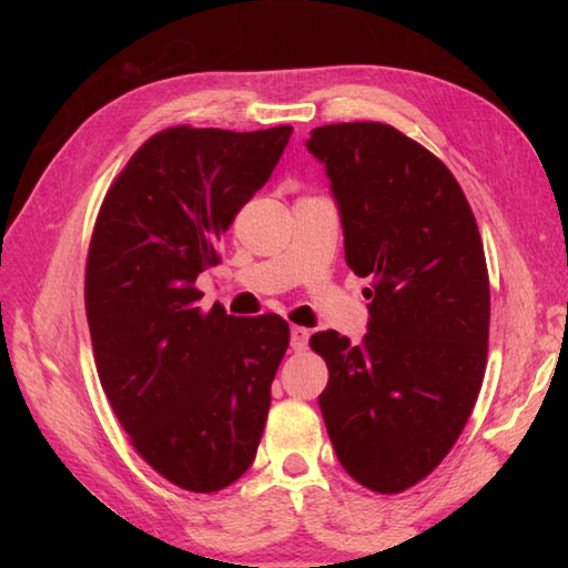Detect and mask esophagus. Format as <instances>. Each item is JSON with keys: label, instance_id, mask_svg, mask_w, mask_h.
I'll list each match as a JSON object with an SVG mask.
<instances>
[{"label": "esophagus", "instance_id": "1", "mask_svg": "<svg viewBox=\"0 0 568 568\" xmlns=\"http://www.w3.org/2000/svg\"><path fill=\"white\" fill-rule=\"evenodd\" d=\"M307 342H310V329H305V327H293V329H291V346H293V352H305Z\"/></svg>", "mask_w": 568, "mask_h": 568}]
</instances>
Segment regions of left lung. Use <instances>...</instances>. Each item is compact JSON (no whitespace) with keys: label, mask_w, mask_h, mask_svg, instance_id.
Listing matches in <instances>:
<instances>
[{"label":"left lung","mask_w":568,"mask_h":568,"mask_svg":"<svg viewBox=\"0 0 568 568\" xmlns=\"http://www.w3.org/2000/svg\"><path fill=\"white\" fill-rule=\"evenodd\" d=\"M346 265L371 277L368 332H317L320 409L346 474L376 493L429 476L468 422L488 356L484 241L462 185L417 141L381 122L320 126Z\"/></svg>","instance_id":"1"}]
</instances>
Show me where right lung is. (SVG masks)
<instances>
[{
    "mask_svg": "<svg viewBox=\"0 0 568 568\" xmlns=\"http://www.w3.org/2000/svg\"><path fill=\"white\" fill-rule=\"evenodd\" d=\"M293 126H173L106 192L84 273L100 383L131 444L171 484L214 493L256 458L291 329L277 315L197 307V275L268 183Z\"/></svg>",
    "mask_w": 568,
    "mask_h": 568,
    "instance_id": "1",
    "label": "right lung"
}]
</instances>
